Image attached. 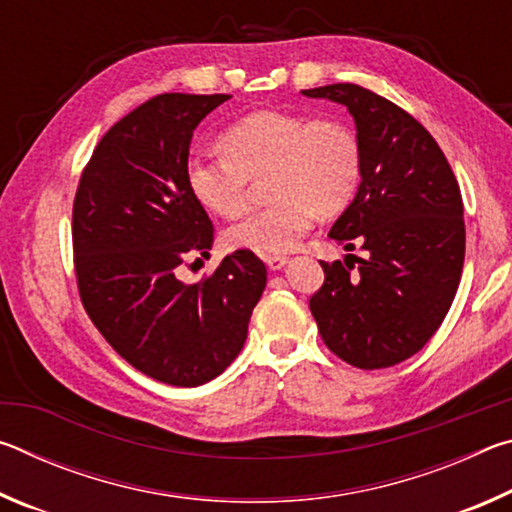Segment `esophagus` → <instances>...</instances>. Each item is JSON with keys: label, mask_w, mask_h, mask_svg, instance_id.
I'll return each instance as SVG.
<instances>
[{"label": "esophagus", "mask_w": 512, "mask_h": 512, "mask_svg": "<svg viewBox=\"0 0 512 512\" xmlns=\"http://www.w3.org/2000/svg\"><path fill=\"white\" fill-rule=\"evenodd\" d=\"M264 262H266L268 268H271V271H280V268H284V266L289 264V257H284V255H266Z\"/></svg>", "instance_id": "34e87169"}]
</instances>
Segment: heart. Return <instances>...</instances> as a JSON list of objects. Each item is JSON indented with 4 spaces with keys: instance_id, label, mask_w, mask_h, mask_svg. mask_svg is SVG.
Wrapping results in <instances>:
<instances>
[{
    "instance_id": "obj_1",
    "label": "heart",
    "mask_w": 512,
    "mask_h": 512,
    "mask_svg": "<svg viewBox=\"0 0 512 512\" xmlns=\"http://www.w3.org/2000/svg\"><path fill=\"white\" fill-rule=\"evenodd\" d=\"M223 151L194 153L185 176L207 210L232 219L246 210L255 178H266L271 205L225 230L232 248L280 255L300 244L316 214L334 216L361 185V146L339 119L257 110L221 135Z\"/></svg>"
}]
</instances>
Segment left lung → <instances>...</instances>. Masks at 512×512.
Wrapping results in <instances>:
<instances>
[{
    "instance_id": "obj_1",
    "label": "left lung",
    "mask_w": 512,
    "mask_h": 512,
    "mask_svg": "<svg viewBox=\"0 0 512 512\" xmlns=\"http://www.w3.org/2000/svg\"><path fill=\"white\" fill-rule=\"evenodd\" d=\"M348 108L361 146V185L329 237L366 257L352 272L320 262L325 282L309 300L318 332L354 368L395 366L424 348L461 282L465 221L445 153L420 121L361 85L302 90Z\"/></svg>"
}]
</instances>
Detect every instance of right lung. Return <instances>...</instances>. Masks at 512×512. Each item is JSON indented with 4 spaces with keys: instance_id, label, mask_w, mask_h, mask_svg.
<instances>
[{
    "instance_id": "1",
    "label": "right lung",
    "mask_w": 512,
    "mask_h": 512,
    "mask_svg": "<svg viewBox=\"0 0 512 512\" xmlns=\"http://www.w3.org/2000/svg\"><path fill=\"white\" fill-rule=\"evenodd\" d=\"M230 94H158L101 137L72 212L83 307L112 350L144 375L194 388L219 377L248 336L266 266L235 250L205 280L180 266L210 255L214 228L187 185L196 126Z\"/></svg>"
}]
</instances>
